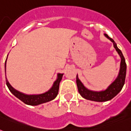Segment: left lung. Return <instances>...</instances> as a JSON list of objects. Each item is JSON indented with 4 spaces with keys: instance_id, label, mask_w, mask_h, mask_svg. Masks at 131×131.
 <instances>
[{
    "instance_id": "obj_1",
    "label": "left lung",
    "mask_w": 131,
    "mask_h": 131,
    "mask_svg": "<svg viewBox=\"0 0 131 131\" xmlns=\"http://www.w3.org/2000/svg\"><path fill=\"white\" fill-rule=\"evenodd\" d=\"M105 36L114 43V47H115V49H116V51H118V53H119V55L121 58L120 69L118 78H116V80L104 91L95 92L88 90L83 85L82 82H80V80L78 79V77L77 75L76 82H77V86H78L79 93L84 99L93 101L105 102L107 101H110L112 99H113L122 90V87L124 86V82H125V78H126V62H125V58L122 54V51L117 47L116 43L112 38H110L107 34H105Z\"/></svg>"
}]
</instances>
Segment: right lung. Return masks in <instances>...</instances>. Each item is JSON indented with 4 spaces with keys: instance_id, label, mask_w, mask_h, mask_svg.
I'll return each mask as SVG.
<instances>
[{
    "instance_id": "1",
    "label": "right lung",
    "mask_w": 131,
    "mask_h": 131,
    "mask_svg": "<svg viewBox=\"0 0 131 131\" xmlns=\"http://www.w3.org/2000/svg\"><path fill=\"white\" fill-rule=\"evenodd\" d=\"M6 61H7V60H6ZM6 61H5V70H6ZM62 75H63V74H58L57 80L54 82L53 86L49 90L43 94H36V95L35 94L27 95V94H24L21 92L17 91L9 84L7 78H6V84L11 93L14 96H15L17 99H19L20 101L24 102L25 104L29 105H38L40 104L50 101L56 97V96L58 95V90H59L60 82L62 78Z\"/></svg>"
}]
</instances>
